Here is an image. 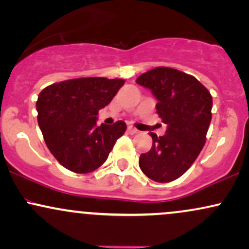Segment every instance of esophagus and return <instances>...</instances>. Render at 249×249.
Wrapping results in <instances>:
<instances>
[{
  "instance_id": "1",
  "label": "esophagus",
  "mask_w": 249,
  "mask_h": 249,
  "mask_svg": "<svg viewBox=\"0 0 249 249\" xmlns=\"http://www.w3.org/2000/svg\"><path fill=\"white\" fill-rule=\"evenodd\" d=\"M127 131H128V133H131V134L138 133V130H137V128H134L133 126H128L127 127Z\"/></svg>"
}]
</instances>
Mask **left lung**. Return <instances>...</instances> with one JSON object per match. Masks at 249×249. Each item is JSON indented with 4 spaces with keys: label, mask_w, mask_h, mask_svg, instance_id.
Instances as JSON below:
<instances>
[{
    "label": "left lung",
    "mask_w": 249,
    "mask_h": 249,
    "mask_svg": "<svg viewBox=\"0 0 249 249\" xmlns=\"http://www.w3.org/2000/svg\"><path fill=\"white\" fill-rule=\"evenodd\" d=\"M136 82L151 90L158 101L157 113L167 125L164 136L151 133L152 147L141 154L139 166L154 181H173L204 147L212 119V96L196 77L172 68H156Z\"/></svg>",
    "instance_id": "left-lung-1"
}]
</instances>
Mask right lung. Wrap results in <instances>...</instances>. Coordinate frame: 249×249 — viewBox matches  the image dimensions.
Wrapping results in <instances>:
<instances>
[{
  "mask_svg": "<svg viewBox=\"0 0 249 249\" xmlns=\"http://www.w3.org/2000/svg\"><path fill=\"white\" fill-rule=\"evenodd\" d=\"M124 83L88 77L51 84L41 91L36 103L39 128L50 152L65 168L89 173L107 160L126 124L118 121L98 126L97 116Z\"/></svg>",
  "mask_w": 249,
  "mask_h": 249,
  "instance_id": "obj_1",
  "label": "right lung"
}]
</instances>
